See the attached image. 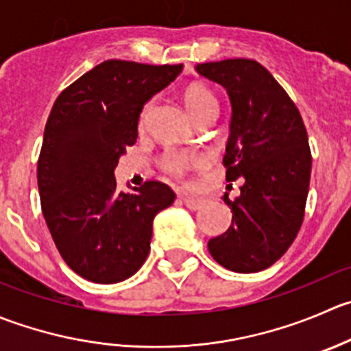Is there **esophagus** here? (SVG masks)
Listing matches in <instances>:
<instances>
[{
  "mask_svg": "<svg viewBox=\"0 0 351 351\" xmlns=\"http://www.w3.org/2000/svg\"><path fill=\"white\" fill-rule=\"evenodd\" d=\"M182 200H183V204H185V206L192 210L200 209V207H204V204H206V200L204 199H195V197L185 195V193L182 195Z\"/></svg>",
  "mask_w": 351,
  "mask_h": 351,
  "instance_id": "obj_1",
  "label": "esophagus"
}]
</instances>
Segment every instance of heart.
Segmentation results:
<instances>
[{"label":"heart","mask_w":351,"mask_h":351,"mask_svg":"<svg viewBox=\"0 0 351 351\" xmlns=\"http://www.w3.org/2000/svg\"><path fill=\"white\" fill-rule=\"evenodd\" d=\"M183 103L193 120H199L204 114L217 113V108H219L216 96L202 85H190L183 94ZM145 113L147 110L144 111V117ZM207 162H209L207 154L195 151H168L159 159V166L162 171L175 178H183L190 169L202 168Z\"/></svg>","instance_id":"b5f03b06"}]
</instances>
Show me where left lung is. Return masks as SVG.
Wrapping results in <instances>:
<instances>
[{"instance_id": "8db88e82", "label": "left lung", "mask_w": 351, "mask_h": 351, "mask_svg": "<svg viewBox=\"0 0 351 351\" xmlns=\"http://www.w3.org/2000/svg\"><path fill=\"white\" fill-rule=\"evenodd\" d=\"M195 70L230 96L233 114L223 165L228 182H243L238 199L224 193L231 226L207 247L226 269L258 273L288 250L304 223L312 169L307 130L287 90L257 61H210Z\"/></svg>"}]
</instances>
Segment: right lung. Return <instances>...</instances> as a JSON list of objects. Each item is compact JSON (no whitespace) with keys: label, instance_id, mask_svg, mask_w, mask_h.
Here are the masks:
<instances>
[{"label":"right lung","instance_id":"add662e5","mask_svg":"<svg viewBox=\"0 0 351 351\" xmlns=\"http://www.w3.org/2000/svg\"><path fill=\"white\" fill-rule=\"evenodd\" d=\"M182 66L108 60L54 101L37 161L40 209L68 267L93 283H118L141 269L154 216L175 200L158 180L118 192L113 171L137 141L144 104Z\"/></svg>","mask_w":351,"mask_h":351}]
</instances>
